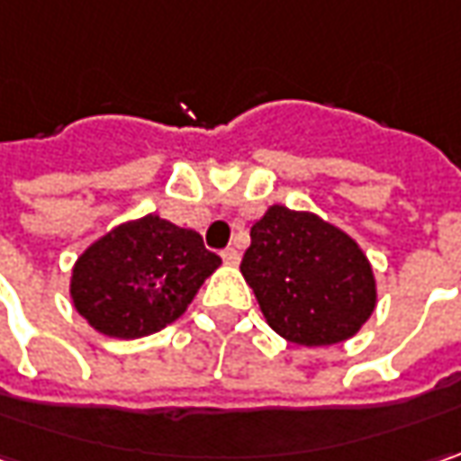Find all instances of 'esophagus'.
Returning <instances> with one entry per match:
<instances>
[{"label":"esophagus","mask_w":461,"mask_h":461,"mask_svg":"<svg viewBox=\"0 0 461 461\" xmlns=\"http://www.w3.org/2000/svg\"><path fill=\"white\" fill-rule=\"evenodd\" d=\"M221 260H224L227 266H237V263H240V252L234 250V248H227V250H221Z\"/></svg>","instance_id":"esophagus-1"}]
</instances>
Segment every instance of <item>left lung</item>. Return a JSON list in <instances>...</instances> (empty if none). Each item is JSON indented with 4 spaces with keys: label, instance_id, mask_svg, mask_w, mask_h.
<instances>
[{
    "label": "left lung",
    "instance_id": "1",
    "mask_svg": "<svg viewBox=\"0 0 461 461\" xmlns=\"http://www.w3.org/2000/svg\"><path fill=\"white\" fill-rule=\"evenodd\" d=\"M240 270L266 322L296 346L343 343L376 307V281L364 250L310 211L270 206L252 224Z\"/></svg>",
    "mask_w": 461,
    "mask_h": 461
}]
</instances>
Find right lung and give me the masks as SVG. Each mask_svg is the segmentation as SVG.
I'll return each instance as SVG.
<instances>
[{
    "label": "right lung",
    "mask_w": 461,
    "mask_h": 461,
    "mask_svg": "<svg viewBox=\"0 0 461 461\" xmlns=\"http://www.w3.org/2000/svg\"><path fill=\"white\" fill-rule=\"evenodd\" d=\"M219 266L198 231L149 213L92 242L74 263L69 294L95 330L131 340L175 322Z\"/></svg>",
    "instance_id": "add662e5"
}]
</instances>
